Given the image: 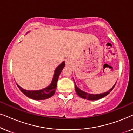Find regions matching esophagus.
I'll list each match as a JSON object with an SVG mask.
<instances>
[{
  "instance_id": "34e87169",
  "label": "esophagus",
  "mask_w": 133,
  "mask_h": 133,
  "mask_svg": "<svg viewBox=\"0 0 133 133\" xmlns=\"http://www.w3.org/2000/svg\"><path fill=\"white\" fill-rule=\"evenodd\" d=\"M69 63H69V61H67V60H66V65H68Z\"/></svg>"
}]
</instances>
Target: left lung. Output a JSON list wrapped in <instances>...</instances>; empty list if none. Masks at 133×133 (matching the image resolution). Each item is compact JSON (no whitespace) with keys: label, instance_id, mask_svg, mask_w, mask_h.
<instances>
[{"label":"left lung","instance_id":"left-lung-1","mask_svg":"<svg viewBox=\"0 0 133 133\" xmlns=\"http://www.w3.org/2000/svg\"><path fill=\"white\" fill-rule=\"evenodd\" d=\"M74 80V79H73ZM114 84L111 88L110 90H109L108 91L103 92L102 94H90L88 93V92L83 91L81 90L79 87H77V85H76L75 81H74V85H75V90H76V93L79 97H81V98L84 99H87L89 100V101H96V100H99L100 99H102V98L105 97V96L108 95V94L110 93V92L111 91L113 90V88L115 87L116 83Z\"/></svg>","mask_w":133,"mask_h":133}]
</instances>
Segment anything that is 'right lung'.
Returning a JSON list of instances; mask_svg holds the SVG:
<instances>
[{
  "instance_id": "add662e5",
  "label": "right lung",
  "mask_w": 133,
  "mask_h": 133,
  "mask_svg": "<svg viewBox=\"0 0 133 133\" xmlns=\"http://www.w3.org/2000/svg\"><path fill=\"white\" fill-rule=\"evenodd\" d=\"M27 32V33H28ZM65 66V62H63L62 63H61L59 66H57V68L54 70V74L53 76V78H52L51 83H50V85L48 86L46 88L42 89V90H26L25 89H23L22 87L19 86L17 83H16L17 85L18 88L20 89V90L25 94V96H26L27 97L31 99H34V100H45L46 99H48L51 97H52L55 93L56 87H57V82L59 79L60 74L61 73L62 71L63 68H64Z\"/></svg>"
}]
</instances>
